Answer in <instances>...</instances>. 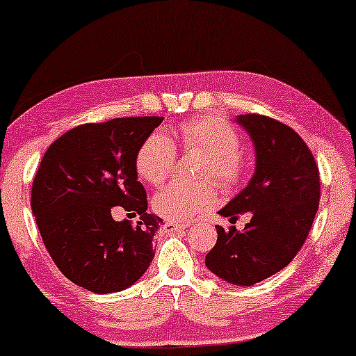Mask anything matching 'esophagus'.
Returning <instances> with one entry per match:
<instances>
[{"label": "esophagus", "instance_id": "esophagus-1", "mask_svg": "<svg viewBox=\"0 0 356 356\" xmlns=\"http://www.w3.org/2000/svg\"><path fill=\"white\" fill-rule=\"evenodd\" d=\"M163 229L167 230V232H177V230L184 229V224H181V222H175V220H168V222H165Z\"/></svg>", "mask_w": 356, "mask_h": 356}]
</instances>
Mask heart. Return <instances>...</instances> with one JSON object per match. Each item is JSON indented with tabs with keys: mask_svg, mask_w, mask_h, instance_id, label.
Instances as JSON below:
<instances>
[{
	"mask_svg": "<svg viewBox=\"0 0 356 356\" xmlns=\"http://www.w3.org/2000/svg\"><path fill=\"white\" fill-rule=\"evenodd\" d=\"M179 147L206 155L200 175L212 178L220 188H234L243 177L240 136L219 116H202L183 122L178 131ZM177 160V147L165 132H152L142 142L136 154V170L144 181L154 186L163 184L172 173ZM216 202V191L211 181L191 184L172 183L152 200V207L160 218L168 220H188L211 209Z\"/></svg>",
	"mask_w": 356,
	"mask_h": 356,
	"instance_id": "1",
	"label": "heart"
}]
</instances>
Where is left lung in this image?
<instances>
[{"label": "left lung", "mask_w": 356, "mask_h": 356, "mask_svg": "<svg viewBox=\"0 0 356 356\" xmlns=\"http://www.w3.org/2000/svg\"><path fill=\"white\" fill-rule=\"evenodd\" d=\"M237 122L255 145V173L232 201L219 211L237 220L250 212L238 232L218 225V242L206 266L229 283L252 286L283 270L306 242L321 200L319 168L299 134L261 114H242Z\"/></svg>", "instance_id": "8db88e82"}]
</instances>
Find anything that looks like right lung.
Instances as JSON below:
<instances>
[{
    "instance_id": "obj_1",
    "label": "right lung",
    "mask_w": 356,
    "mask_h": 356,
    "mask_svg": "<svg viewBox=\"0 0 356 356\" xmlns=\"http://www.w3.org/2000/svg\"><path fill=\"white\" fill-rule=\"evenodd\" d=\"M163 118H118L81 124L49 147L31 193L32 214L49 255L73 283L91 293H116L136 283L155 257L163 219L147 212L136 154ZM121 205L141 216L118 223Z\"/></svg>"
}]
</instances>
